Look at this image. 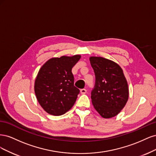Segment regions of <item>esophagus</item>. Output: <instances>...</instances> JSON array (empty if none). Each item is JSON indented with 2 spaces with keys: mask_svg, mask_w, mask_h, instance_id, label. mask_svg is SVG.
I'll use <instances>...</instances> for the list:
<instances>
[{
  "mask_svg": "<svg viewBox=\"0 0 156 156\" xmlns=\"http://www.w3.org/2000/svg\"><path fill=\"white\" fill-rule=\"evenodd\" d=\"M80 92H81V94H85L87 93V90L84 88H83L81 90H80Z\"/></svg>",
  "mask_w": 156,
  "mask_h": 156,
  "instance_id": "34e87169",
  "label": "esophagus"
}]
</instances>
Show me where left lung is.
Wrapping results in <instances>:
<instances>
[{
	"mask_svg": "<svg viewBox=\"0 0 156 156\" xmlns=\"http://www.w3.org/2000/svg\"><path fill=\"white\" fill-rule=\"evenodd\" d=\"M90 61L96 77L91 92L94 107L103 118L116 116L129 97L128 84L119 64L103 57L91 56Z\"/></svg>",
	"mask_w": 156,
	"mask_h": 156,
	"instance_id": "1",
	"label": "left lung"
}]
</instances>
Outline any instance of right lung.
I'll return each mask as SVG.
<instances>
[{"mask_svg": "<svg viewBox=\"0 0 156 156\" xmlns=\"http://www.w3.org/2000/svg\"><path fill=\"white\" fill-rule=\"evenodd\" d=\"M81 55L52 58L42 66L35 80L37 101L49 114L64 115L73 107L79 90L74 86L72 68Z\"/></svg>", "mask_w": 156, "mask_h": 156, "instance_id": "add662e5", "label": "right lung"}]
</instances>
